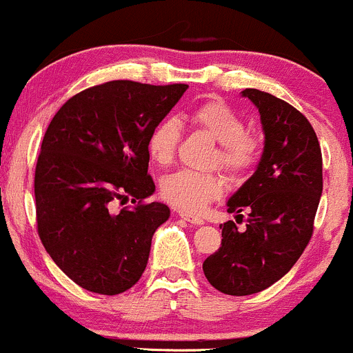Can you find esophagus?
Segmentation results:
<instances>
[{
  "instance_id": "obj_1",
  "label": "esophagus",
  "mask_w": 353,
  "mask_h": 353,
  "mask_svg": "<svg viewBox=\"0 0 353 353\" xmlns=\"http://www.w3.org/2000/svg\"><path fill=\"white\" fill-rule=\"evenodd\" d=\"M178 216H180L181 219L188 221V223H192V224H203L202 217L195 216V214H192V212H187V210L180 209V210H178Z\"/></svg>"
}]
</instances>
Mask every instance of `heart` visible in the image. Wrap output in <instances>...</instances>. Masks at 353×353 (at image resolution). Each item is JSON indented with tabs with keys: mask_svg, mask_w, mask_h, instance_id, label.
Returning <instances> with one entry per match:
<instances>
[{
	"mask_svg": "<svg viewBox=\"0 0 353 353\" xmlns=\"http://www.w3.org/2000/svg\"><path fill=\"white\" fill-rule=\"evenodd\" d=\"M190 123L209 134L219 143L214 163L234 176L246 175L260 158V143L255 136L245 132L243 119L223 101H205L190 112ZM181 127L173 117H166L152 127L148 137V151L159 165H170L180 143ZM224 192V178L216 173H199L181 170L166 176L161 185L165 201L188 212H197Z\"/></svg>",
	"mask_w": 353,
	"mask_h": 353,
	"instance_id": "b5f03b06",
	"label": "heart"
}]
</instances>
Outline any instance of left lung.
I'll return each mask as SVG.
<instances>
[{
    "mask_svg": "<svg viewBox=\"0 0 353 353\" xmlns=\"http://www.w3.org/2000/svg\"><path fill=\"white\" fill-rule=\"evenodd\" d=\"M260 112L265 143L255 173L228 201L243 219L221 224L219 250L205 258L207 281L230 296L267 289L294 267L310 243L323 192V158L314 129L297 108L270 93L246 88Z\"/></svg>",
    "mask_w": 353,
    "mask_h": 353,
    "instance_id": "left-lung-1",
    "label": "left lung"
}]
</instances>
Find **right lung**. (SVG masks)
I'll return each instance as SVG.
<instances>
[{"label": "right lung", "mask_w": 353, "mask_h": 353, "mask_svg": "<svg viewBox=\"0 0 353 353\" xmlns=\"http://www.w3.org/2000/svg\"><path fill=\"white\" fill-rule=\"evenodd\" d=\"M187 88L108 81L69 98L47 127L35 166L37 231L83 289L115 296L143 275L152 234L170 217L165 203H144L154 192L148 137ZM129 196L138 205L119 211Z\"/></svg>", "instance_id": "1"}]
</instances>
